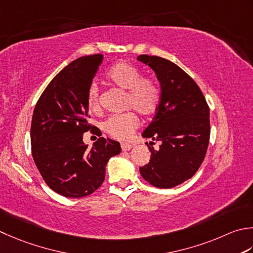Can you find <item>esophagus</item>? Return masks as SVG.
Listing matches in <instances>:
<instances>
[{
    "instance_id": "obj_1",
    "label": "esophagus",
    "mask_w": 253,
    "mask_h": 253,
    "mask_svg": "<svg viewBox=\"0 0 253 253\" xmlns=\"http://www.w3.org/2000/svg\"><path fill=\"white\" fill-rule=\"evenodd\" d=\"M121 147H122V150L123 151H128V150H130L131 148H132V146L130 145V143H127V142H123L122 145H121Z\"/></svg>"
}]
</instances>
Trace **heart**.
I'll list each match as a JSON object with an SVG mask.
<instances>
[{"mask_svg":"<svg viewBox=\"0 0 253 253\" xmlns=\"http://www.w3.org/2000/svg\"><path fill=\"white\" fill-rule=\"evenodd\" d=\"M105 77L112 85L126 91L124 110L132 111L108 117L102 123V129L113 139L128 140L139 127V117L136 113L148 118L158 111L161 101V88L155 79L142 77L139 68L126 61L113 64L106 71ZM86 103L91 112H101L100 88L95 82L87 86Z\"/></svg>","mask_w":253,"mask_h":253,"instance_id":"heart-1","label":"heart"}]
</instances>
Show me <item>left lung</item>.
I'll return each mask as SVG.
<instances>
[{
    "label": "left lung",
    "mask_w": 253,
    "mask_h": 253,
    "mask_svg": "<svg viewBox=\"0 0 253 253\" xmlns=\"http://www.w3.org/2000/svg\"><path fill=\"white\" fill-rule=\"evenodd\" d=\"M138 60L156 72L161 84V101L142 136L152 143L150 161L139 168L151 185L171 189L195 174L204 161L211 136L210 107L196 82L175 63L157 56L140 54Z\"/></svg>",
    "instance_id": "8db88e82"
}]
</instances>
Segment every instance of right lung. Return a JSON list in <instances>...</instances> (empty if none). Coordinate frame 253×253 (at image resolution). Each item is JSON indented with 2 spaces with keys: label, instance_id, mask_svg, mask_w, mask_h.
<instances>
[{
  "label": "right lung",
  "instance_id": "obj_1",
  "mask_svg": "<svg viewBox=\"0 0 253 253\" xmlns=\"http://www.w3.org/2000/svg\"><path fill=\"white\" fill-rule=\"evenodd\" d=\"M103 61V54L81 57L62 69L35 106L31 142L35 165L43 181L58 194L83 197L92 194L105 179V167L121 152L118 141L105 139L91 125L86 90ZM100 137L91 150L83 133Z\"/></svg>",
  "mask_w": 253,
  "mask_h": 253
}]
</instances>
